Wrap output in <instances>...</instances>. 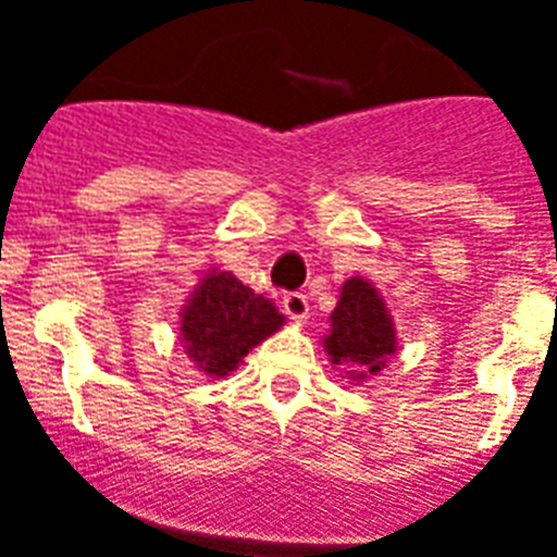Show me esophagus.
<instances>
[{"mask_svg": "<svg viewBox=\"0 0 557 557\" xmlns=\"http://www.w3.org/2000/svg\"><path fill=\"white\" fill-rule=\"evenodd\" d=\"M284 312L289 314V321L295 323H307L309 318V301H307V295L301 293H287L284 295Z\"/></svg>", "mask_w": 557, "mask_h": 557, "instance_id": "1", "label": "esophagus"}]
</instances>
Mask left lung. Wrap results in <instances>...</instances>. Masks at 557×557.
<instances>
[{"label": "left lung", "instance_id": "8db88e82", "mask_svg": "<svg viewBox=\"0 0 557 557\" xmlns=\"http://www.w3.org/2000/svg\"><path fill=\"white\" fill-rule=\"evenodd\" d=\"M329 362L346 371V379L362 385L385 371L398 354V332L385 298L366 275H348L339 287V301L329 314L323 334Z\"/></svg>", "mask_w": 557, "mask_h": 557}]
</instances>
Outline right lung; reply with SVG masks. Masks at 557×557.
Returning <instances> with one entry per match:
<instances>
[{"mask_svg":"<svg viewBox=\"0 0 557 557\" xmlns=\"http://www.w3.org/2000/svg\"><path fill=\"white\" fill-rule=\"evenodd\" d=\"M287 323L262 293L245 287L231 270H203L178 312V343L209 379H225L248 351Z\"/></svg>","mask_w":557,"mask_h":557,"instance_id":"right-lung-1","label":"right lung"}]
</instances>
